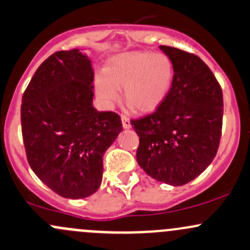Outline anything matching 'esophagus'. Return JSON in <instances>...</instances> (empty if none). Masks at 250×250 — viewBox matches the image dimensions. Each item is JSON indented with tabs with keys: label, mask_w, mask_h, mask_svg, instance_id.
I'll return each instance as SVG.
<instances>
[{
	"label": "esophagus",
	"mask_w": 250,
	"mask_h": 250,
	"mask_svg": "<svg viewBox=\"0 0 250 250\" xmlns=\"http://www.w3.org/2000/svg\"><path fill=\"white\" fill-rule=\"evenodd\" d=\"M121 120H122V125H123V128H129V127H130L129 118L125 116V115H121Z\"/></svg>",
	"instance_id": "34e87169"
}]
</instances>
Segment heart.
<instances>
[{
    "mask_svg": "<svg viewBox=\"0 0 250 250\" xmlns=\"http://www.w3.org/2000/svg\"><path fill=\"white\" fill-rule=\"evenodd\" d=\"M175 78V65L167 54L130 51L112 57L104 75L96 78V91L104 104L117 101L123 88V101L133 111L146 114L156 110L169 94Z\"/></svg>",
    "mask_w": 250,
    "mask_h": 250,
    "instance_id": "1",
    "label": "heart"
}]
</instances>
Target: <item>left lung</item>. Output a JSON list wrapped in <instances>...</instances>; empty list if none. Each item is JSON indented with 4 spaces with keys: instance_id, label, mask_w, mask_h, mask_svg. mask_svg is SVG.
<instances>
[{
    "instance_id": "1",
    "label": "left lung",
    "mask_w": 250,
    "mask_h": 250,
    "mask_svg": "<svg viewBox=\"0 0 250 250\" xmlns=\"http://www.w3.org/2000/svg\"><path fill=\"white\" fill-rule=\"evenodd\" d=\"M172 60L175 78L165 101L146 116L130 120L139 136L136 162L159 182L183 186L217 154L223 127V92L199 56L160 45Z\"/></svg>"
}]
</instances>
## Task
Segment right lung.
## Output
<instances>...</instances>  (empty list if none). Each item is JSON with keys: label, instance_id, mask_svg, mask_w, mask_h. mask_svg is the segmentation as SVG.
I'll use <instances>...</instances> for the list:
<instances>
[{"label": "right lung", "instance_id": "obj_1", "mask_svg": "<svg viewBox=\"0 0 250 250\" xmlns=\"http://www.w3.org/2000/svg\"><path fill=\"white\" fill-rule=\"evenodd\" d=\"M91 61L57 51L36 70L21 103L26 157L37 177L67 199L87 198L103 178V154L122 130L116 112L98 111Z\"/></svg>", "mask_w": 250, "mask_h": 250}]
</instances>
